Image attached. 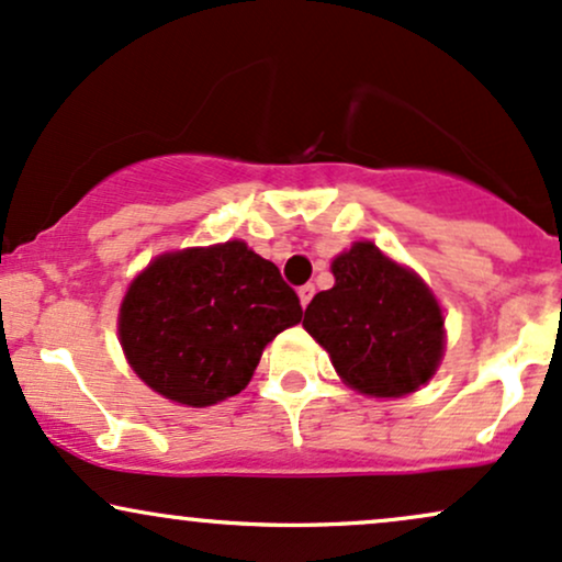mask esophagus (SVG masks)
<instances>
[{
    "label": "esophagus",
    "instance_id": "1",
    "mask_svg": "<svg viewBox=\"0 0 562 562\" xmlns=\"http://www.w3.org/2000/svg\"><path fill=\"white\" fill-rule=\"evenodd\" d=\"M296 294H300L302 307H307V305H310V300H313V294H315V286H313V283H305V286L296 289Z\"/></svg>",
    "mask_w": 562,
    "mask_h": 562
}]
</instances>
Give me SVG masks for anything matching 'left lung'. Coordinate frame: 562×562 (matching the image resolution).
<instances>
[{
	"label": "left lung",
	"mask_w": 562,
	"mask_h": 562,
	"mask_svg": "<svg viewBox=\"0 0 562 562\" xmlns=\"http://www.w3.org/2000/svg\"><path fill=\"white\" fill-rule=\"evenodd\" d=\"M331 273L334 286L313 296L302 326L341 381L371 397L428 384L445 355V315L424 279L371 241H355Z\"/></svg>",
	"instance_id": "left-lung-1"
}]
</instances>
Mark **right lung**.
<instances>
[{
  "label": "right lung",
  "mask_w": 562,
  "mask_h": 562,
  "mask_svg": "<svg viewBox=\"0 0 562 562\" xmlns=\"http://www.w3.org/2000/svg\"><path fill=\"white\" fill-rule=\"evenodd\" d=\"M300 321L279 268L234 239L155 257L123 296L117 334L144 384L207 407L239 394L268 341Z\"/></svg>",
  "instance_id": "add662e5"
}]
</instances>
